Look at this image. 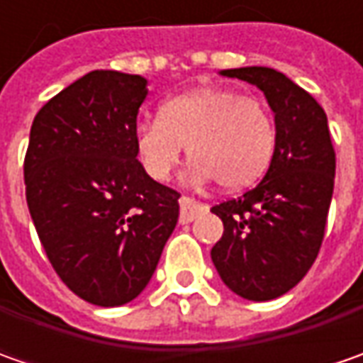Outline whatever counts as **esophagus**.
<instances>
[{
	"instance_id": "obj_1",
	"label": "esophagus",
	"mask_w": 363,
	"mask_h": 363,
	"mask_svg": "<svg viewBox=\"0 0 363 363\" xmlns=\"http://www.w3.org/2000/svg\"><path fill=\"white\" fill-rule=\"evenodd\" d=\"M206 210H208V206L196 202V200H191V198H186V196L179 198V222H182V224H188L191 220H196V218L200 216V214H203Z\"/></svg>"
}]
</instances>
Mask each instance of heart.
Returning <instances> with one entry per match:
<instances>
[{
    "label": "heart",
    "mask_w": 363,
    "mask_h": 363,
    "mask_svg": "<svg viewBox=\"0 0 363 363\" xmlns=\"http://www.w3.org/2000/svg\"><path fill=\"white\" fill-rule=\"evenodd\" d=\"M188 145L191 184L218 179L224 189H242L267 174L277 147L271 111L255 96L222 86L177 94L160 108V119L141 123L135 151L145 174L167 182Z\"/></svg>",
    "instance_id": "b5f03b06"
}]
</instances>
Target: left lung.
<instances>
[{
	"mask_svg": "<svg viewBox=\"0 0 363 363\" xmlns=\"http://www.w3.org/2000/svg\"><path fill=\"white\" fill-rule=\"evenodd\" d=\"M220 74L264 92L274 113L277 147L257 188L212 208L224 234L210 255L232 293L271 301L299 283L321 248L335 177L328 115L274 68L246 66Z\"/></svg>",
	"mask_w": 363,
	"mask_h": 363,
	"instance_id": "left-lung-1",
	"label": "left lung"
}]
</instances>
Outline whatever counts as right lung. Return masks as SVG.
<instances>
[{"mask_svg":"<svg viewBox=\"0 0 363 363\" xmlns=\"http://www.w3.org/2000/svg\"><path fill=\"white\" fill-rule=\"evenodd\" d=\"M147 78L92 70L35 115L26 200L54 271L80 299L119 307L149 285L179 216V194L135 151Z\"/></svg>","mask_w":363,"mask_h":363,"instance_id":"add662e5","label":"right lung"}]
</instances>
